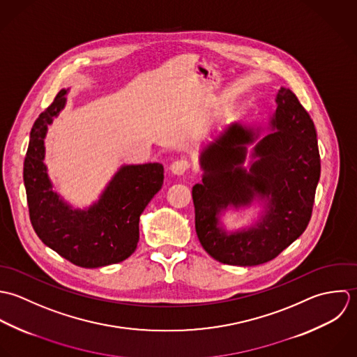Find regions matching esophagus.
I'll return each mask as SVG.
<instances>
[{"label":"esophagus","instance_id":"34e87169","mask_svg":"<svg viewBox=\"0 0 357 357\" xmlns=\"http://www.w3.org/2000/svg\"><path fill=\"white\" fill-rule=\"evenodd\" d=\"M190 167V162L186 158H179L172 162L171 165V172L175 175H183Z\"/></svg>","mask_w":357,"mask_h":357}]
</instances>
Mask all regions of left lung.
I'll return each instance as SVG.
<instances>
[{
    "instance_id": "left-lung-1",
    "label": "left lung",
    "mask_w": 357,
    "mask_h": 357,
    "mask_svg": "<svg viewBox=\"0 0 357 357\" xmlns=\"http://www.w3.org/2000/svg\"><path fill=\"white\" fill-rule=\"evenodd\" d=\"M199 161L203 182L192 189L196 231L216 261L261 265L305 231L320 179V154L314 124L288 88L279 89L268 126H226L202 149ZM255 202L263 211L254 224L237 231L224 227L220 216L226 211Z\"/></svg>"
}]
</instances>
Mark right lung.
Masks as SVG:
<instances>
[{
	"label": "right lung",
	"mask_w": 357,
	"mask_h": 357,
	"mask_svg": "<svg viewBox=\"0 0 357 357\" xmlns=\"http://www.w3.org/2000/svg\"><path fill=\"white\" fill-rule=\"evenodd\" d=\"M68 93L69 88L58 92L30 132L23 165L30 220L41 241L65 259L81 268H102L137 250L139 218L162 186L164 168L158 162L124 164L96 202L74 208L54 189L44 162L48 126L65 109Z\"/></svg>",
	"instance_id": "right-lung-1"
}]
</instances>
